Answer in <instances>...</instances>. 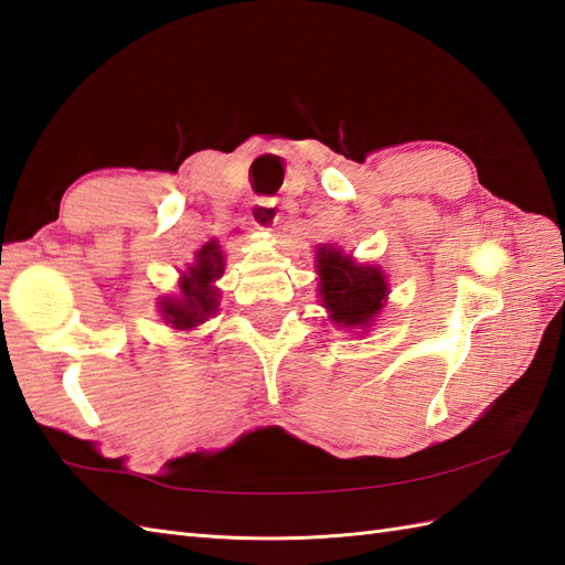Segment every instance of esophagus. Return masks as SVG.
<instances>
[{"label": "esophagus", "mask_w": 565, "mask_h": 565, "mask_svg": "<svg viewBox=\"0 0 565 565\" xmlns=\"http://www.w3.org/2000/svg\"><path fill=\"white\" fill-rule=\"evenodd\" d=\"M248 220L259 231H271L274 226L279 224V210L274 207V202L257 200V202H253L250 210H248Z\"/></svg>", "instance_id": "34e87169"}]
</instances>
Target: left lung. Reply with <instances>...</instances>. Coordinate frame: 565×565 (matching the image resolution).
Listing matches in <instances>:
<instances>
[{"instance_id":"left-lung-1","label":"left lung","mask_w":565,"mask_h":565,"mask_svg":"<svg viewBox=\"0 0 565 565\" xmlns=\"http://www.w3.org/2000/svg\"><path fill=\"white\" fill-rule=\"evenodd\" d=\"M317 277L322 306L337 327L367 329L377 320L388 296L382 267L360 265L337 245H322L317 250Z\"/></svg>"}]
</instances>
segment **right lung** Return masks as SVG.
<instances>
[{
	"label": "right lung",
	"instance_id": "obj_1",
	"mask_svg": "<svg viewBox=\"0 0 565 565\" xmlns=\"http://www.w3.org/2000/svg\"><path fill=\"white\" fill-rule=\"evenodd\" d=\"M224 274V255L216 241L202 245L195 255V265L181 274L179 296H162L159 312L162 320L179 331H188L220 310V288L214 281Z\"/></svg>",
	"mask_w": 565,
	"mask_h": 565
}]
</instances>
